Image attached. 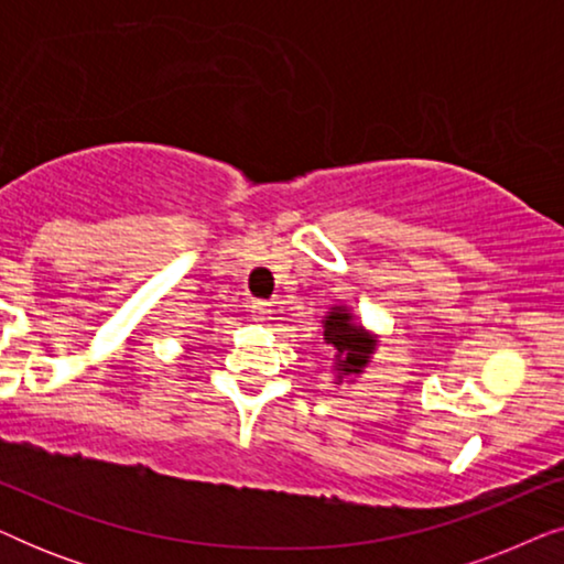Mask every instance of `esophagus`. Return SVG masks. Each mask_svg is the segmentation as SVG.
Returning a JSON list of instances; mask_svg holds the SVG:
<instances>
[{
    "label": "esophagus",
    "instance_id": "34e87169",
    "mask_svg": "<svg viewBox=\"0 0 564 564\" xmlns=\"http://www.w3.org/2000/svg\"><path fill=\"white\" fill-rule=\"evenodd\" d=\"M269 315H272V303H267V300H253V303H251V318L257 323H267Z\"/></svg>",
    "mask_w": 564,
    "mask_h": 564
}]
</instances>
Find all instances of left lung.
Returning <instances> with one entry per match:
<instances>
[{"mask_svg":"<svg viewBox=\"0 0 564 564\" xmlns=\"http://www.w3.org/2000/svg\"><path fill=\"white\" fill-rule=\"evenodd\" d=\"M323 341L336 351L338 382L346 375H359L377 346L375 338L354 321V315L346 307H330L326 323H323Z\"/></svg>","mask_w":564,"mask_h":564,"instance_id":"1","label":"left lung"}]
</instances>
